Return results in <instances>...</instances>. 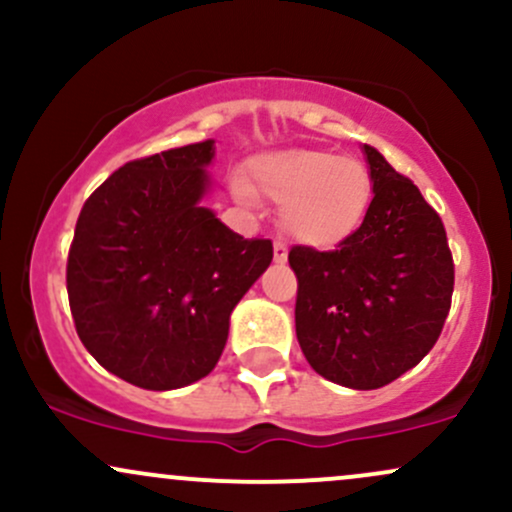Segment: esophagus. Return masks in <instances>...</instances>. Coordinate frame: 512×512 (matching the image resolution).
Here are the masks:
<instances>
[{
    "label": "esophagus",
    "instance_id": "esophagus-1",
    "mask_svg": "<svg viewBox=\"0 0 512 512\" xmlns=\"http://www.w3.org/2000/svg\"><path fill=\"white\" fill-rule=\"evenodd\" d=\"M286 257H289V248H286V243L274 240V262H286Z\"/></svg>",
    "mask_w": 512,
    "mask_h": 512
}]
</instances>
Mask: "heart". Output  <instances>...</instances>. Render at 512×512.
<instances>
[{
	"instance_id": "obj_1",
	"label": "heart",
	"mask_w": 512,
	"mask_h": 512,
	"mask_svg": "<svg viewBox=\"0 0 512 512\" xmlns=\"http://www.w3.org/2000/svg\"><path fill=\"white\" fill-rule=\"evenodd\" d=\"M236 197L281 204V226L298 243L330 250L358 231L373 202V178L361 158L327 149L269 151L250 158Z\"/></svg>"
}]
</instances>
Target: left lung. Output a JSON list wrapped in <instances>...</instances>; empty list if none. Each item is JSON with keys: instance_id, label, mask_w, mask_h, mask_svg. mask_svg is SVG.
I'll use <instances>...</instances> for the list:
<instances>
[{"instance_id": "1", "label": "left lung", "mask_w": 512, "mask_h": 512, "mask_svg": "<svg viewBox=\"0 0 512 512\" xmlns=\"http://www.w3.org/2000/svg\"><path fill=\"white\" fill-rule=\"evenodd\" d=\"M373 202L337 250L296 245V337L315 373L351 390H378L438 342L455 264L436 209L385 156L363 144Z\"/></svg>"}]
</instances>
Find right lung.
Here are the masks:
<instances>
[{
    "label": "right lung",
    "instance_id": "add662e5",
    "mask_svg": "<svg viewBox=\"0 0 512 512\" xmlns=\"http://www.w3.org/2000/svg\"><path fill=\"white\" fill-rule=\"evenodd\" d=\"M214 139L129 161L86 199L67 260L76 334L105 370L178 390L219 363L231 313L272 262L202 204Z\"/></svg>",
    "mask_w": 512,
    "mask_h": 512
}]
</instances>
